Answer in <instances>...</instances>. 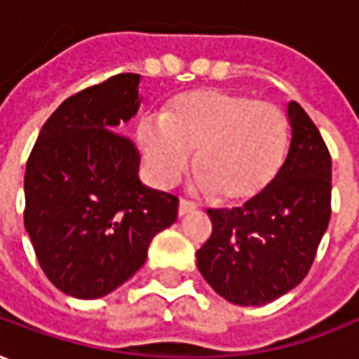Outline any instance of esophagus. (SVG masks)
I'll list each match as a JSON object with an SVG mask.
<instances>
[{
	"label": "esophagus",
	"mask_w": 359,
	"mask_h": 359,
	"mask_svg": "<svg viewBox=\"0 0 359 359\" xmlns=\"http://www.w3.org/2000/svg\"><path fill=\"white\" fill-rule=\"evenodd\" d=\"M191 211H196V205L191 203V201H187V199H180V208H177V215L180 217H184L187 213H191Z\"/></svg>",
	"instance_id": "1"
}]
</instances>
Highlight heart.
Masks as SVG:
<instances>
[{"label":"heart","instance_id":"heart-1","mask_svg":"<svg viewBox=\"0 0 359 359\" xmlns=\"http://www.w3.org/2000/svg\"><path fill=\"white\" fill-rule=\"evenodd\" d=\"M136 136L156 184H175L196 151L199 187L217 201L243 203L264 194L278 177L290 146V124L273 102L197 88L175 96L160 120L144 118Z\"/></svg>","mask_w":359,"mask_h":359}]
</instances>
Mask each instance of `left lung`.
I'll list each match as a JSON object with an SVG mask.
<instances>
[{"mask_svg": "<svg viewBox=\"0 0 359 359\" xmlns=\"http://www.w3.org/2000/svg\"><path fill=\"white\" fill-rule=\"evenodd\" d=\"M292 140L273 185L243 208L209 209L211 237L197 269L239 306L273 302L302 283L332 213V158L298 102L288 104Z\"/></svg>", "mask_w": 359, "mask_h": 359, "instance_id": "8db88e82", "label": "left lung"}]
</instances>
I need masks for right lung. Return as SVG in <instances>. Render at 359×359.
Wrapping results in <instances>:
<instances>
[{
    "instance_id": "1",
    "label": "right lung",
    "mask_w": 359,
    "mask_h": 359,
    "mask_svg": "<svg viewBox=\"0 0 359 359\" xmlns=\"http://www.w3.org/2000/svg\"><path fill=\"white\" fill-rule=\"evenodd\" d=\"M140 74L69 96L43 124L25 168V229L61 292L100 298L146 263L151 239L177 219V197L138 177L140 151L118 134L138 112Z\"/></svg>"
}]
</instances>
